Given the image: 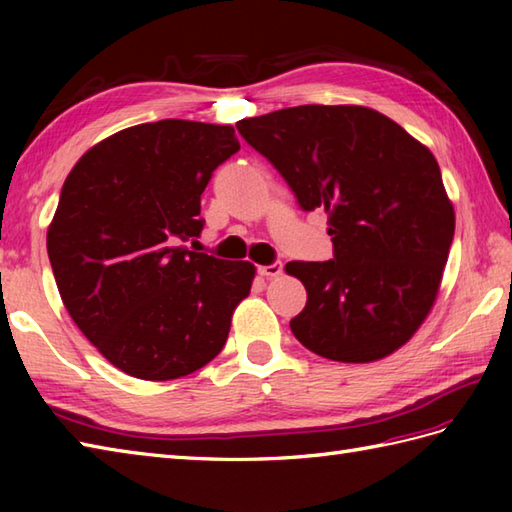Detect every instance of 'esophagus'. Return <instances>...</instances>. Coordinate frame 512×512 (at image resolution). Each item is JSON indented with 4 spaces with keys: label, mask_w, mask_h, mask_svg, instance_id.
Masks as SVG:
<instances>
[{
    "label": "esophagus",
    "mask_w": 512,
    "mask_h": 512,
    "mask_svg": "<svg viewBox=\"0 0 512 512\" xmlns=\"http://www.w3.org/2000/svg\"><path fill=\"white\" fill-rule=\"evenodd\" d=\"M281 270H284V264L273 262L268 266H259V275H262V277H279Z\"/></svg>",
    "instance_id": "esophagus-1"
}]
</instances>
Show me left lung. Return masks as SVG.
<instances>
[{
    "instance_id": "left-lung-1",
    "label": "left lung",
    "mask_w": 512,
    "mask_h": 512,
    "mask_svg": "<svg viewBox=\"0 0 512 512\" xmlns=\"http://www.w3.org/2000/svg\"><path fill=\"white\" fill-rule=\"evenodd\" d=\"M303 211L328 213L334 257L290 262L306 308L290 321L330 361L372 363L405 345L436 301L455 231L431 151L391 118L358 105H299L244 118Z\"/></svg>"
}]
</instances>
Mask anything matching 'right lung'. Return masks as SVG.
<instances>
[{
	"label": "right lung",
	"instance_id": "add662e5",
	"mask_svg": "<svg viewBox=\"0 0 512 512\" xmlns=\"http://www.w3.org/2000/svg\"><path fill=\"white\" fill-rule=\"evenodd\" d=\"M239 151L231 125L165 118L94 145L65 178L48 257L65 310L107 361L171 380L222 352L255 266L189 248L200 195Z\"/></svg>",
	"mask_w": 512,
	"mask_h": 512
}]
</instances>
